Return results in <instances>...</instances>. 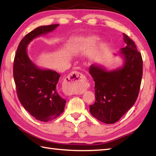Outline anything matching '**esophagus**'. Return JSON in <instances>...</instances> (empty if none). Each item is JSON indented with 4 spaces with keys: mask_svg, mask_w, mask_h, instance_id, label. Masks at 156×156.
<instances>
[{
    "mask_svg": "<svg viewBox=\"0 0 156 156\" xmlns=\"http://www.w3.org/2000/svg\"><path fill=\"white\" fill-rule=\"evenodd\" d=\"M86 78L78 72H73L65 78L62 89L67 95H73L84 91L87 88Z\"/></svg>",
    "mask_w": 156,
    "mask_h": 156,
    "instance_id": "obj_1",
    "label": "esophagus"
}]
</instances>
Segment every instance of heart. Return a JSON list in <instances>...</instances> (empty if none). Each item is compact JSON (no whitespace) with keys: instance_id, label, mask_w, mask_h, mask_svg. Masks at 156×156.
<instances>
[{"instance_id":"obj_1","label":"heart","mask_w":156,"mask_h":156,"mask_svg":"<svg viewBox=\"0 0 156 156\" xmlns=\"http://www.w3.org/2000/svg\"><path fill=\"white\" fill-rule=\"evenodd\" d=\"M98 39V38L97 36H91L90 37H89V38H87L86 39L85 41V43L86 44H89V43H95Z\"/></svg>"}]
</instances>
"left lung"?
<instances>
[{
	"label": "left lung",
	"mask_w": 156,
	"mask_h": 156,
	"mask_svg": "<svg viewBox=\"0 0 156 156\" xmlns=\"http://www.w3.org/2000/svg\"><path fill=\"white\" fill-rule=\"evenodd\" d=\"M126 46L121 49L125 59L122 68L107 72L103 67L91 65L89 73L95 82L94 105H89L91 115L101 122L113 124L119 120L135 103L142 77L143 61L134 42L125 34Z\"/></svg>",
	"instance_id": "8db88e82"
}]
</instances>
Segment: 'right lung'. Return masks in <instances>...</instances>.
<instances>
[{"mask_svg": "<svg viewBox=\"0 0 156 156\" xmlns=\"http://www.w3.org/2000/svg\"><path fill=\"white\" fill-rule=\"evenodd\" d=\"M58 25L41 26L25 35L18 44L14 60L13 75L18 100L31 115L42 122L60 116L64 112L66 101L57 90L60 75L37 67L29 58L27 46L34 38L50 32Z\"/></svg>", "mask_w": 156, "mask_h": 156, "instance_id": "add662e5", "label": "right lung"}]
</instances>
